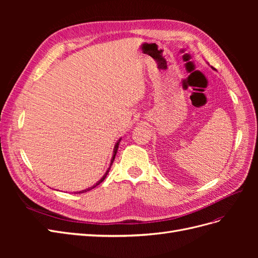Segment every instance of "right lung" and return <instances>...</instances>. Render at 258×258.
Here are the masks:
<instances>
[{
    "label": "right lung",
    "mask_w": 258,
    "mask_h": 258,
    "mask_svg": "<svg viewBox=\"0 0 258 258\" xmlns=\"http://www.w3.org/2000/svg\"><path fill=\"white\" fill-rule=\"evenodd\" d=\"M120 141H121V138L118 140V141L116 142V144H115V146H114V150H113V156H112V159H111V162H110V167H108V169L106 170V172L104 173V175L101 177L99 181L96 183V184H93L91 187H88V188H86V189H84V190H80V191H76V192H79V194H82V192H86V191H89V190H91V189H93L95 188V187H97L100 183H102L104 179H105V177H106V175L108 174V172H110V170H111V167H112V165H113V161H114V159H115V156H116V154H117V150H118V146H119V143H120Z\"/></svg>",
    "instance_id": "right-lung-1"
}]
</instances>
